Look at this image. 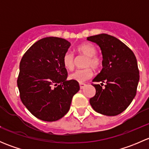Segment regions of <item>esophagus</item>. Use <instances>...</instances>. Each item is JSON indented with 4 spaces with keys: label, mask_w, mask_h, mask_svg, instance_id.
Listing matches in <instances>:
<instances>
[{
    "label": "esophagus",
    "mask_w": 149,
    "mask_h": 149,
    "mask_svg": "<svg viewBox=\"0 0 149 149\" xmlns=\"http://www.w3.org/2000/svg\"><path fill=\"white\" fill-rule=\"evenodd\" d=\"M85 86H86V84L80 83V88H81V89H83V88H84Z\"/></svg>",
    "instance_id": "esophagus-1"
}]
</instances>
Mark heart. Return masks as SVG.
I'll return each mask as SVG.
<instances>
[{
	"label": "heart",
	"mask_w": 149,
	"mask_h": 149,
	"mask_svg": "<svg viewBox=\"0 0 149 149\" xmlns=\"http://www.w3.org/2000/svg\"><path fill=\"white\" fill-rule=\"evenodd\" d=\"M79 53L87 57L86 66H91L94 68H99L102 65V60L97 55V49L92 44L88 42L82 43L76 47ZM63 63L67 70H71L74 67V55L70 51H68L63 58ZM92 68L87 67L84 69H78L69 76L70 80L76 81L79 83H84L91 79L94 75Z\"/></svg>",
	"instance_id": "obj_1"
}]
</instances>
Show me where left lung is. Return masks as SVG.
Instances as JSON below:
<instances>
[{
    "mask_svg": "<svg viewBox=\"0 0 149 149\" xmlns=\"http://www.w3.org/2000/svg\"><path fill=\"white\" fill-rule=\"evenodd\" d=\"M96 43L102 55V69L93 79L96 94L90 99L93 109L107 116H115L123 111L136 97L139 81L137 60L133 51L123 42L107 34L87 37ZM103 83H106L104 88Z\"/></svg>",
    "mask_w": 149,
    "mask_h": 149,
    "instance_id": "obj_1",
    "label": "left lung"
}]
</instances>
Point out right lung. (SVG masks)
I'll use <instances>...</instances> for the list:
<instances>
[{
  "mask_svg": "<svg viewBox=\"0 0 149 149\" xmlns=\"http://www.w3.org/2000/svg\"><path fill=\"white\" fill-rule=\"evenodd\" d=\"M70 43L49 37L32 45L22 57L17 85L22 103L34 116L43 121L62 118L70 109L79 82L67 80L63 58Z\"/></svg>",
  "mask_w": 149,
  "mask_h": 149,
  "instance_id": "add662e5",
  "label": "right lung"
}]
</instances>
